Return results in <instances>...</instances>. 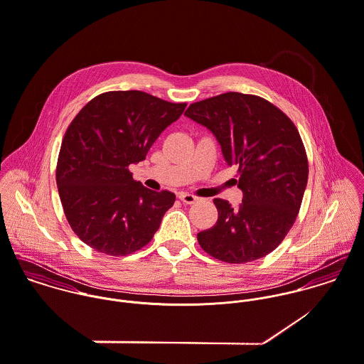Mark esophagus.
<instances>
[{
	"mask_svg": "<svg viewBox=\"0 0 364 364\" xmlns=\"http://www.w3.org/2000/svg\"><path fill=\"white\" fill-rule=\"evenodd\" d=\"M178 200L181 202H184V203H194V202L197 201L198 198L196 197V196H191V194H186V193H181V194H178Z\"/></svg>",
	"mask_w": 364,
	"mask_h": 364,
	"instance_id": "34e87169",
	"label": "esophagus"
}]
</instances>
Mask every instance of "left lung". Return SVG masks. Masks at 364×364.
I'll use <instances>...</instances> for the list:
<instances>
[{
	"label": "left lung",
	"instance_id": "obj_1",
	"mask_svg": "<svg viewBox=\"0 0 364 364\" xmlns=\"http://www.w3.org/2000/svg\"><path fill=\"white\" fill-rule=\"evenodd\" d=\"M186 116L209 128L228 166L237 167L242 202L215 198L216 223L197 235L210 257L244 264L268 255L291 229L309 178V161L293 122L255 95L222 93L190 105Z\"/></svg>",
	"mask_w": 364,
	"mask_h": 364
}]
</instances>
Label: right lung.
I'll return each instance as SVG.
<instances>
[{
  "label": "right lung",
  "instance_id": "right-lung-1",
  "mask_svg": "<svg viewBox=\"0 0 364 364\" xmlns=\"http://www.w3.org/2000/svg\"><path fill=\"white\" fill-rule=\"evenodd\" d=\"M186 106L141 90H112L74 117L61 142L55 180L65 218L85 244L122 257L152 240L176 196L145 188L128 167L145 159Z\"/></svg>",
  "mask_w": 364,
  "mask_h": 364
}]
</instances>
